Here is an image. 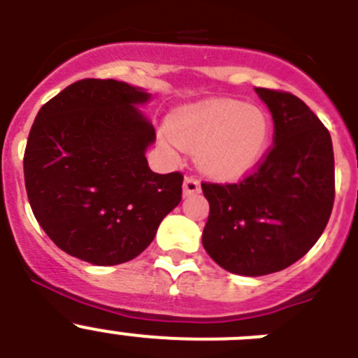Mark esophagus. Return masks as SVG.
Instances as JSON below:
<instances>
[{
	"instance_id": "34e87169",
	"label": "esophagus",
	"mask_w": 358,
	"mask_h": 358,
	"mask_svg": "<svg viewBox=\"0 0 358 358\" xmlns=\"http://www.w3.org/2000/svg\"><path fill=\"white\" fill-rule=\"evenodd\" d=\"M182 192H185V197L199 194L201 192V182H199V179H195L194 176H186L185 182H182Z\"/></svg>"
}]
</instances>
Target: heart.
Returning <instances> with one entry per match:
<instances>
[{"mask_svg": "<svg viewBox=\"0 0 358 358\" xmlns=\"http://www.w3.org/2000/svg\"><path fill=\"white\" fill-rule=\"evenodd\" d=\"M268 132V118L262 109L235 100H217L179 110L172 120V131L164 132V141L197 152L202 172L235 177L262 159Z\"/></svg>", "mask_w": 358, "mask_h": 358, "instance_id": "heart-1", "label": "heart"}]
</instances>
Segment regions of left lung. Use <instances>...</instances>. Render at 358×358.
<instances>
[{
    "mask_svg": "<svg viewBox=\"0 0 358 358\" xmlns=\"http://www.w3.org/2000/svg\"><path fill=\"white\" fill-rule=\"evenodd\" d=\"M274 122L273 145L235 182H202L210 215L202 245L233 274L283 271L314 248L335 199L328 129L301 98L256 87Z\"/></svg>",
    "mask_w": 358,
    "mask_h": 358,
    "instance_id": "obj_1",
    "label": "left lung"
}]
</instances>
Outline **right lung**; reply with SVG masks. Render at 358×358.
I'll return each mask as SVG.
<instances>
[{
  "instance_id": "1",
  "label": "right lung",
  "mask_w": 358,
  "mask_h": 358,
  "mask_svg": "<svg viewBox=\"0 0 358 358\" xmlns=\"http://www.w3.org/2000/svg\"><path fill=\"white\" fill-rule=\"evenodd\" d=\"M145 91L84 78L44 103L24 148L28 201L57 248L93 265H118L150 245L181 202L182 173L148 169L156 131L134 103Z\"/></svg>"
}]
</instances>
